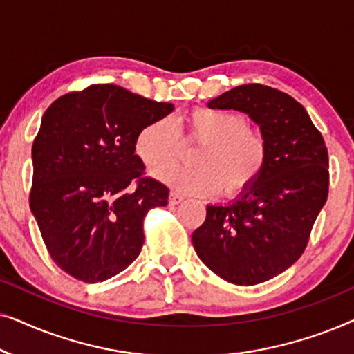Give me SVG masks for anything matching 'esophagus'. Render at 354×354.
<instances>
[{
  "label": "esophagus",
  "instance_id": "obj_1",
  "mask_svg": "<svg viewBox=\"0 0 354 354\" xmlns=\"http://www.w3.org/2000/svg\"><path fill=\"white\" fill-rule=\"evenodd\" d=\"M182 201H183V196L177 195V193H171V195H169V205H171V206L180 205Z\"/></svg>",
  "mask_w": 354,
  "mask_h": 354
}]
</instances>
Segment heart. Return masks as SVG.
<instances>
[{
	"label": "heart",
	"instance_id": "heart-1",
	"mask_svg": "<svg viewBox=\"0 0 354 354\" xmlns=\"http://www.w3.org/2000/svg\"><path fill=\"white\" fill-rule=\"evenodd\" d=\"M246 125L243 115L200 106L187 111L176 127L167 119L145 125L135 137V154L154 171L178 156V138L200 142L192 157L195 168L162 167L154 178L182 195L212 196L221 185L227 195H236L253 185L268 159L264 137Z\"/></svg>",
	"mask_w": 354,
	"mask_h": 354
}]
</instances>
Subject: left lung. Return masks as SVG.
Masks as SVG:
<instances>
[{
	"label": "left lung",
	"instance_id": "left-lung-1",
	"mask_svg": "<svg viewBox=\"0 0 354 354\" xmlns=\"http://www.w3.org/2000/svg\"><path fill=\"white\" fill-rule=\"evenodd\" d=\"M207 106L248 115L268 143V159L253 185L234 201L206 206V221L192 235L193 246L227 282H266L297 263L326 205V143L306 109L270 86H235Z\"/></svg>",
	"mask_w": 354,
	"mask_h": 354
}]
</instances>
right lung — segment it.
Segmentation results:
<instances>
[{"instance_id": "1", "label": "right lung", "mask_w": 354, "mask_h": 354, "mask_svg": "<svg viewBox=\"0 0 354 354\" xmlns=\"http://www.w3.org/2000/svg\"><path fill=\"white\" fill-rule=\"evenodd\" d=\"M172 111L118 85L67 93L45 111L30 209L53 261L72 277L103 282L138 258L145 216L167 205L169 190L143 177L135 137Z\"/></svg>"}]
</instances>
